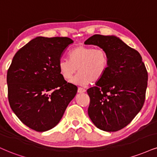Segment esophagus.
I'll return each mask as SVG.
<instances>
[{
	"mask_svg": "<svg viewBox=\"0 0 157 157\" xmlns=\"http://www.w3.org/2000/svg\"><path fill=\"white\" fill-rule=\"evenodd\" d=\"M86 91V90L85 89V88H78V90H77V92L80 94H82V93H85V92Z\"/></svg>",
	"mask_w": 157,
	"mask_h": 157,
	"instance_id": "1",
	"label": "esophagus"
}]
</instances>
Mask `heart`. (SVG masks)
Masks as SVG:
<instances>
[{
	"instance_id": "heart-1",
	"label": "heart",
	"mask_w": 157,
	"mask_h": 157,
	"mask_svg": "<svg viewBox=\"0 0 157 157\" xmlns=\"http://www.w3.org/2000/svg\"><path fill=\"white\" fill-rule=\"evenodd\" d=\"M69 58H61L58 67L65 80H70L78 69V74L71 81L75 85L85 86L99 80L108 67V56L103 49L80 45L70 51Z\"/></svg>"
}]
</instances>
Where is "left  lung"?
Returning <instances> with one entry per match:
<instances>
[{
    "instance_id": "8db88e82",
    "label": "left lung",
    "mask_w": 157,
    "mask_h": 157,
    "mask_svg": "<svg viewBox=\"0 0 157 157\" xmlns=\"http://www.w3.org/2000/svg\"><path fill=\"white\" fill-rule=\"evenodd\" d=\"M84 44L105 50L109 60L104 76L87 90L88 116L98 129L118 131L132 121L144 104L148 72L142 57L114 35L95 34Z\"/></svg>"
}]
</instances>
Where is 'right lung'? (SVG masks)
Segmentation results:
<instances>
[{"instance_id":"right-lung-1","label":"right lung","mask_w":157,"mask_h":157,"mask_svg":"<svg viewBox=\"0 0 157 157\" xmlns=\"http://www.w3.org/2000/svg\"><path fill=\"white\" fill-rule=\"evenodd\" d=\"M74 41L68 37H36L20 49L7 72L8 98L14 114L37 132L55 127L77 87L60 75L58 61Z\"/></svg>"}]
</instances>
